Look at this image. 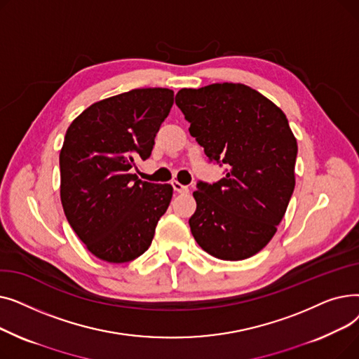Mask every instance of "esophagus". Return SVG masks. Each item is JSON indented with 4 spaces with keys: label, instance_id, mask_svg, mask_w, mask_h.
<instances>
[{
    "label": "esophagus",
    "instance_id": "obj_1",
    "mask_svg": "<svg viewBox=\"0 0 359 359\" xmlns=\"http://www.w3.org/2000/svg\"><path fill=\"white\" fill-rule=\"evenodd\" d=\"M172 186H173V189H175L177 194H187V192H189V187L182 184V183L177 182V180H173V182H172Z\"/></svg>",
    "mask_w": 359,
    "mask_h": 359
}]
</instances>
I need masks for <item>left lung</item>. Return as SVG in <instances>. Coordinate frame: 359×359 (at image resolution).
<instances>
[{"instance_id":"8db88e82","label":"left lung","mask_w":359,"mask_h":359,"mask_svg":"<svg viewBox=\"0 0 359 359\" xmlns=\"http://www.w3.org/2000/svg\"><path fill=\"white\" fill-rule=\"evenodd\" d=\"M176 104L206 157L229 167L219 182L198 183L191 231L217 259L252 257L275 236L295 187L298 147L285 113L240 83L182 88Z\"/></svg>"}]
</instances>
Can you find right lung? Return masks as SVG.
I'll use <instances>...</instances> for the list:
<instances>
[{
    "label": "right lung",
    "instance_id": "add662e5",
    "mask_svg": "<svg viewBox=\"0 0 359 359\" xmlns=\"http://www.w3.org/2000/svg\"><path fill=\"white\" fill-rule=\"evenodd\" d=\"M173 99L170 88H135L93 103L67 129L62 208L87 250L104 262L141 256L172 201V184L142 182L130 168L149 157Z\"/></svg>",
    "mask_w": 359,
    "mask_h": 359
}]
</instances>
